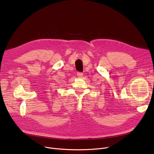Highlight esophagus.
Returning <instances> with one entry per match:
<instances>
[{
    "instance_id": "1",
    "label": "esophagus",
    "mask_w": 154,
    "mask_h": 154,
    "mask_svg": "<svg viewBox=\"0 0 154 154\" xmlns=\"http://www.w3.org/2000/svg\"><path fill=\"white\" fill-rule=\"evenodd\" d=\"M77 75L79 78H82L83 77V73H82V72H77Z\"/></svg>"
}]
</instances>
